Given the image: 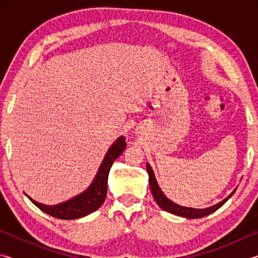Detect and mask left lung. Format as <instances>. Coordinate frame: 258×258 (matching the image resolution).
<instances>
[{
    "label": "left lung",
    "mask_w": 258,
    "mask_h": 258,
    "mask_svg": "<svg viewBox=\"0 0 258 258\" xmlns=\"http://www.w3.org/2000/svg\"><path fill=\"white\" fill-rule=\"evenodd\" d=\"M147 171H148V174H149V183H150L151 194H152V196H154L156 203L158 204V206L166 212L174 214V215L181 216V217H185V218H200V217L209 215V214L214 213L215 211H217L218 208L223 206V205L231 198V196L234 194L235 190H237V189H234L225 199H223L222 202H220L216 205H213V206H211V207H207V208L184 207V206H180V205L173 203L172 200H169L164 195V192L160 190L158 182H157V180H156L155 173H154V171H152V168L149 165V163H147Z\"/></svg>",
    "instance_id": "8db88e82"
}]
</instances>
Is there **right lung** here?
I'll list each match as a JSON object with an SVG mask.
<instances>
[{"instance_id":"add662e5","label":"right lung","mask_w":258,"mask_h":258,"mask_svg":"<svg viewBox=\"0 0 258 258\" xmlns=\"http://www.w3.org/2000/svg\"><path fill=\"white\" fill-rule=\"evenodd\" d=\"M125 148V138L119 137L109 148L107 154L104 155L97 175L93 178L90 186L83 191L82 194L66 200V202L56 205H45L30 198L27 194L25 195L42 212L49 214L50 216H53L55 218H60V220H76V218L89 215V214L95 212L98 208L101 207V205L104 203L107 195L109 171H110L113 161L123 154Z\"/></svg>"}]
</instances>
